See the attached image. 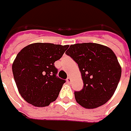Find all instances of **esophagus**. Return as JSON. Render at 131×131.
Wrapping results in <instances>:
<instances>
[{"instance_id":"obj_1","label":"esophagus","mask_w":131,"mask_h":131,"mask_svg":"<svg viewBox=\"0 0 131 131\" xmlns=\"http://www.w3.org/2000/svg\"><path fill=\"white\" fill-rule=\"evenodd\" d=\"M66 81H67V82H68V83H70V82H71V79L70 78V77H68L67 79H66Z\"/></svg>"}]
</instances>
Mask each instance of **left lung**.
Segmentation results:
<instances>
[{"mask_svg":"<svg viewBox=\"0 0 131 131\" xmlns=\"http://www.w3.org/2000/svg\"><path fill=\"white\" fill-rule=\"evenodd\" d=\"M78 64L83 89L75 92L77 102L85 108H95L112 97L121 77L122 68L114 52L95 43H75L66 52Z\"/></svg>","mask_w":131,"mask_h":131,"instance_id":"1","label":"left lung"}]
</instances>
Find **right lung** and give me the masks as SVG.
I'll use <instances>...</instances> for the list:
<instances>
[{"instance_id":"1","label":"right lung","mask_w":131,"mask_h":131,"mask_svg":"<svg viewBox=\"0 0 131 131\" xmlns=\"http://www.w3.org/2000/svg\"><path fill=\"white\" fill-rule=\"evenodd\" d=\"M68 45L34 43L18 53L12 64L14 78L21 96L37 107L54 101L65 83L56 77L54 62L60 59Z\"/></svg>"}]
</instances>
